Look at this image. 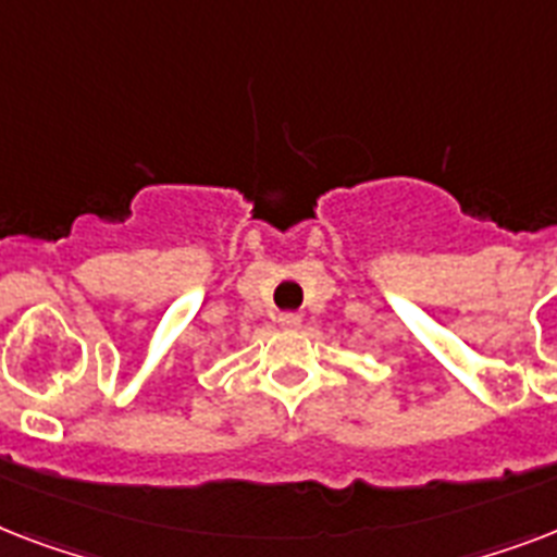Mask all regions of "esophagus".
Instances as JSON below:
<instances>
[{"label": "esophagus", "instance_id": "esophagus-1", "mask_svg": "<svg viewBox=\"0 0 557 557\" xmlns=\"http://www.w3.org/2000/svg\"><path fill=\"white\" fill-rule=\"evenodd\" d=\"M300 321H304V318H300V314H297V312L277 314V326H280V330H297V326H300Z\"/></svg>", "mask_w": 557, "mask_h": 557}]
</instances>
